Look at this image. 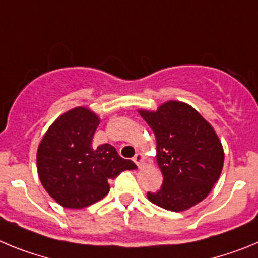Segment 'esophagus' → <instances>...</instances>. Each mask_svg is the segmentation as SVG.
I'll return each instance as SVG.
<instances>
[{"label":"esophagus","mask_w":258,"mask_h":258,"mask_svg":"<svg viewBox=\"0 0 258 258\" xmlns=\"http://www.w3.org/2000/svg\"><path fill=\"white\" fill-rule=\"evenodd\" d=\"M133 161L137 164V166H138V168H141L143 164V161H145V157H143L142 154H136V156L133 157Z\"/></svg>","instance_id":"34e87169"}]
</instances>
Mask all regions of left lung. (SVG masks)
<instances>
[{
	"instance_id": "8db88e82",
	"label": "left lung",
	"mask_w": 258,
	"mask_h": 258,
	"mask_svg": "<svg viewBox=\"0 0 258 258\" xmlns=\"http://www.w3.org/2000/svg\"><path fill=\"white\" fill-rule=\"evenodd\" d=\"M156 138V160L163 184L147 192L155 206L182 212L206 199L220 178L223 149L213 127L197 109L169 101L152 111L141 109Z\"/></svg>"
}]
</instances>
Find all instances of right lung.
I'll return each instance as SVG.
<instances>
[{"mask_svg": "<svg viewBox=\"0 0 258 258\" xmlns=\"http://www.w3.org/2000/svg\"><path fill=\"white\" fill-rule=\"evenodd\" d=\"M99 117L85 107L59 116L37 150V172L50 197L64 208H84L103 199L109 179L136 169L108 143L93 146Z\"/></svg>", "mask_w": 258, "mask_h": 258, "instance_id": "add662e5", "label": "right lung"}]
</instances>
